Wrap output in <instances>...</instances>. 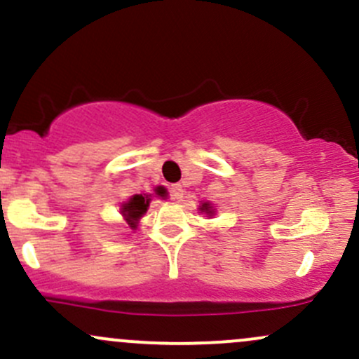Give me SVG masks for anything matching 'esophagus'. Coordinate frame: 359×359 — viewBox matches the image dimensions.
I'll use <instances>...</instances> for the list:
<instances>
[{
	"instance_id": "34e87169",
	"label": "esophagus",
	"mask_w": 359,
	"mask_h": 359,
	"mask_svg": "<svg viewBox=\"0 0 359 359\" xmlns=\"http://www.w3.org/2000/svg\"><path fill=\"white\" fill-rule=\"evenodd\" d=\"M169 195H171L172 200L180 202V200L183 198V187H181V184H175V187H171V190H169Z\"/></svg>"
}]
</instances>
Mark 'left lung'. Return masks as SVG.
Wrapping results in <instances>:
<instances>
[{
    "label": "left lung",
    "instance_id": "8db88e82",
    "mask_svg": "<svg viewBox=\"0 0 359 359\" xmlns=\"http://www.w3.org/2000/svg\"><path fill=\"white\" fill-rule=\"evenodd\" d=\"M200 210L203 212V214H207V215H212L214 214V209H212V205L209 202H203L202 205H200Z\"/></svg>",
    "mask_w": 359,
    "mask_h": 359
}]
</instances>
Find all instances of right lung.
Wrapping results in <instances>:
<instances>
[{
	"mask_svg": "<svg viewBox=\"0 0 359 359\" xmlns=\"http://www.w3.org/2000/svg\"><path fill=\"white\" fill-rule=\"evenodd\" d=\"M157 195L164 196L163 187H157ZM150 203V195H133L128 202H125L121 205V214L125 217L126 224H128L132 229H137L138 221H140L142 215L145 214L149 209Z\"/></svg>",
	"mask_w": 359,
	"mask_h": 359,
	"instance_id": "obj_1",
	"label": "right lung"
}]
</instances>
